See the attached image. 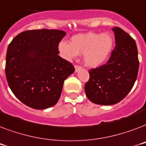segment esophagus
I'll list each match as a JSON object with an SVG mask.
<instances>
[{"mask_svg":"<svg viewBox=\"0 0 146 146\" xmlns=\"http://www.w3.org/2000/svg\"><path fill=\"white\" fill-rule=\"evenodd\" d=\"M82 69V66H79V65H75V71L76 72H78V71Z\"/></svg>","mask_w":146,"mask_h":146,"instance_id":"obj_1","label":"esophagus"}]
</instances>
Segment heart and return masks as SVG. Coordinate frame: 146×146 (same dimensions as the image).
I'll list each match as a JSON object with an SVG mask.
<instances>
[{"mask_svg": "<svg viewBox=\"0 0 146 146\" xmlns=\"http://www.w3.org/2000/svg\"><path fill=\"white\" fill-rule=\"evenodd\" d=\"M113 45V38L110 34L90 32L73 35L70 43L61 41L58 44V49L67 60L73 59L78 54H83L86 65L97 67L106 61Z\"/></svg>", "mask_w": 146, "mask_h": 146, "instance_id": "obj_1", "label": "heart"}]
</instances>
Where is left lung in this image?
Wrapping results in <instances>:
<instances>
[{"mask_svg": "<svg viewBox=\"0 0 146 146\" xmlns=\"http://www.w3.org/2000/svg\"><path fill=\"white\" fill-rule=\"evenodd\" d=\"M113 31L116 45L108 61L91 69L85 85L87 98L102 105L117 104L127 96L136 82L139 66L135 40L119 27Z\"/></svg>", "mask_w": 146, "mask_h": 146, "instance_id": "left-lung-1", "label": "left lung"}]
</instances>
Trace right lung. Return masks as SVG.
<instances>
[{
	"label": "right lung",
	"mask_w": 146,
	"mask_h": 146,
	"mask_svg": "<svg viewBox=\"0 0 146 146\" xmlns=\"http://www.w3.org/2000/svg\"><path fill=\"white\" fill-rule=\"evenodd\" d=\"M66 33L57 29L27 30L10 42L6 55L8 85L18 99L32 108L54 106L64 80L75 71L58 55V44Z\"/></svg>",
	"instance_id": "1"
}]
</instances>
